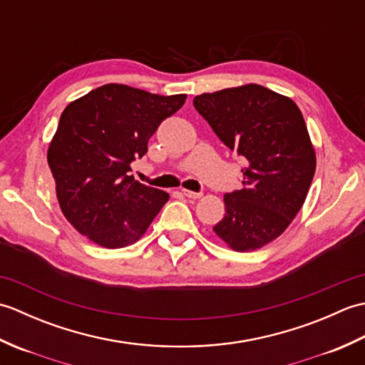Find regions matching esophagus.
<instances>
[{
	"label": "esophagus",
	"instance_id": "obj_1",
	"mask_svg": "<svg viewBox=\"0 0 365 365\" xmlns=\"http://www.w3.org/2000/svg\"><path fill=\"white\" fill-rule=\"evenodd\" d=\"M182 195L188 199H199L202 196V192H196V191H190V190H182Z\"/></svg>",
	"mask_w": 365,
	"mask_h": 365
}]
</instances>
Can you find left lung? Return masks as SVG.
Here are the masks:
<instances>
[{
    "label": "left lung",
    "mask_w": 365,
    "mask_h": 365,
    "mask_svg": "<svg viewBox=\"0 0 365 365\" xmlns=\"http://www.w3.org/2000/svg\"><path fill=\"white\" fill-rule=\"evenodd\" d=\"M192 105L247 161L245 187L224 195L215 234L237 252L260 250L290 226L311 188L317 158L304 118L292 98L252 83L196 96Z\"/></svg>",
    "instance_id": "obj_1"
}]
</instances>
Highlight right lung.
Returning <instances> with one entry per match:
<instances>
[{
    "mask_svg": "<svg viewBox=\"0 0 365 365\" xmlns=\"http://www.w3.org/2000/svg\"><path fill=\"white\" fill-rule=\"evenodd\" d=\"M185 100L110 83L67 105L46 160L61 212L81 235L118 250L145 234L169 195L135 180L130 163Z\"/></svg>",
    "mask_w": 365,
    "mask_h": 365,
    "instance_id": "1",
    "label": "right lung"
}]
</instances>
